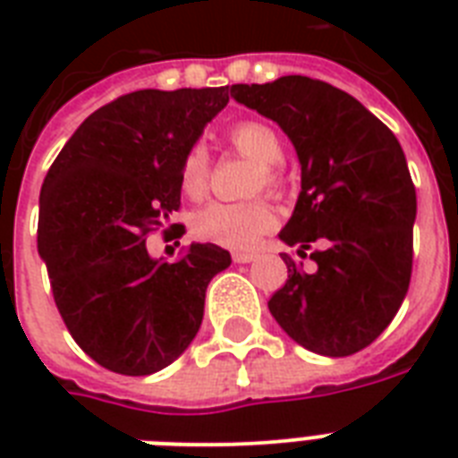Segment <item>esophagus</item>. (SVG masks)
I'll return each instance as SVG.
<instances>
[{
    "label": "esophagus",
    "mask_w": 458,
    "mask_h": 458,
    "mask_svg": "<svg viewBox=\"0 0 458 458\" xmlns=\"http://www.w3.org/2000/svg\"><path fill=\"white\" fill-rule=\"evenodd\" d=\"M254 259H257V254H251V251H235V254H233V261H235V264H250Z\"/></svg>",
    "instance_id": "esophagus-1"
}]
</instances>
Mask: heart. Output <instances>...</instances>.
Instances as JSON below:
<instances>
[{"label":"heart","instance_id":"b5f03b06","mask_svg":"<svg viewBox=\"0 0 458 458\" xmlns=\"http://www.w3.org/2000/svg\"><path fill=\"white\" fill-rule=\"evenodd\" d=\"M230 145L237 152L259 165L251 190L280 192L283 178L276 165L285 158L283 140L271 125L261 121H240L228 131ZM208 178V154L204 145H192L180 164V190L187 197H199L207 187ZM276 225V211L264 199L240 201H211L199 208L192 218L194 235L204 242L221 244L228 250H250Z\"/></svg>","mask_w":458,"mask_h":458}]
</instances>
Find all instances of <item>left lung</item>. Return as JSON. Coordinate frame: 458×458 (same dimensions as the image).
Here are the masks:
<instances>
[{
  "label": "left lung",
  "mask_w": 458,
  "mask_h": 458,
  "mask_svg": "<svg viewBox=\"0 0 458 458\" xmlns=\"http://www.w3.org/2000/svg\"><path fill=\"white\" fill-rule=\"evenodd\" d=\"M237 102L293 140L301 192L280 240L287 280L268 301L278 326L309 352L349 356L369 347L404 301L413 266L416 187L394 132L354 97L306 75L233 85Z\"/></svg>",
  "instance_id": "obj_1"
}]
</instances>
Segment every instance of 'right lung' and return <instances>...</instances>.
<instances>
[{"mask_svg": "<svg viewBox=\"0 0 458 458\" xmlns=\"http://www.w3.org/2000/svg\"><path fill=\"white\" fill-rule=\"evenodd\" d=\"M228 99V88L118 97L82 121L42 182L38 251L56 309L114 373L175 361L199 330L208 283L230 266L216 244H190L173 264L145 244L180 208L182 157Z\"/></svg>", "mask_w": 458, "mask_h": 458, "instance_id": "obj_1", "label": "right lung"}]
</instances>
